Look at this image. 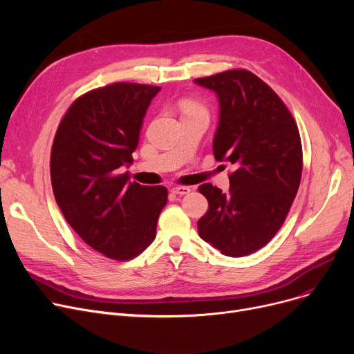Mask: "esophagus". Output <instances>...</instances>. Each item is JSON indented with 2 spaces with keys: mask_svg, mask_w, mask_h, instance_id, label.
Instances as JSON below:
<instances>
[{
  "mask_svg": "<svg viewBox=\"0 0 354 354\" xmlns=\"http://www.w3.org/2000/svg\"><path fill=\"white\" fill-rule=\"evenodd\" d=\"M171 191L176 195H187V194L191 192V188H188V187H174Z\"/></svg>",
  "mask_w": 354,
  "mask_h": 354,
  "instance_id": "34e87169",
  "label": "esophagus"
}]
</instances>
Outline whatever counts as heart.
<instances>
[{
  "label": "heart",
  "mask_w": 354,
  "mask_h": 354,
  "mask_svg": "<svg viewBox=\"0 0 354 354\" xmlns=\"http://www.w3.org/2000/svg\"><path fill=\"white\" fill-rule=\"evenodd\" d=\"M182 110H183V113H194V111H205V109H203L196 102H183L182 103Z\"/></svg>",
  "instance_id": "1"
}]
</instances>
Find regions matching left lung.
I'll list each match as a JSON object with an SVG mask.
<instances>
[{
  "mask_svg": "<svg viewBox=\"0 0 354 354\" xmlns=\"http://www.w3.org/2000/svg\"><path fill=\"white\" fill-rule=\"evenodd\" d=\"M194 82L212 90L219 103L215 159L235 166L227 194L211 183L199 187L209 208L198 221V232L221 254L244 257L274 238L299 191V127L275 91L248 70Z\"/></svg>",
  "mask_w": 354,
  "mask_h": 354,
  "instance_id": "8db88e82",
  "label": "left lung"
}]
</instances>
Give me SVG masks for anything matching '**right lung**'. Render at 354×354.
<instances>
[{
    "label": "right lung",
    "instance_id": "1",
    "mask_svg": "<svg viewBox=\"0 0 354 354\" xmlns=\"http://www.w3.org/2000/svg\"><path fill=\"white\" fill-rule=\"evenodd\" d=\"M159 91L113 83L86 93L68 107L51 147L53 192L68 225L119 261L153 243L167 202L165 187L130 182L122 172L133 162L143 118Z\"/></svg>",
    "mask_w": 354,
    "mask_h": 354
}]
</instances>
